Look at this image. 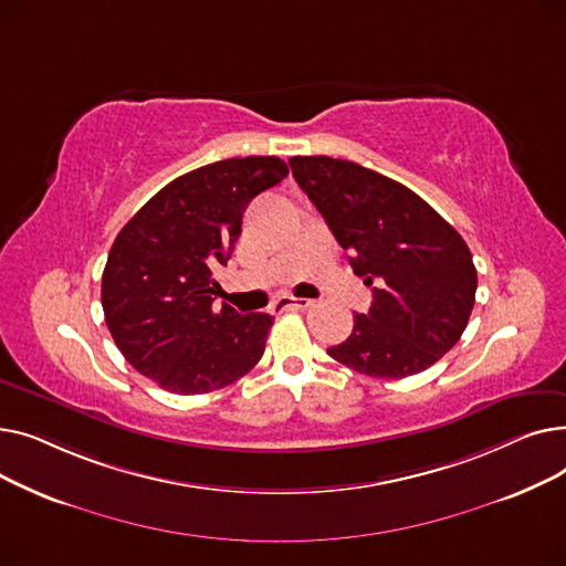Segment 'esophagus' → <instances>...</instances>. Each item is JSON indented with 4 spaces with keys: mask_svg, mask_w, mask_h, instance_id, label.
Returning a JSON list of instances; mask_svg holds the SVG:
<instances>
[{
    "mask_svg": "<svg viewBox=\"0 0 566 566\" xmlns=\"http://www.w3.org/2000/svg\"><path fill=\"white\" fill-rule=\"evenodd\" d=\"M312 305V301H307V298H293V295H286V298H282V301H277V310H307Z\"/></svg>",
    "mask_w": 566,
    "mask_h": 566,
    "instance_id": "obj_1",
    "label": "esophagus"
}]
</instances>
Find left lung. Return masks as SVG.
<instances>
[{"instance_id": "1", "label": "left lung", "mask_w": 566, "mask_h": 566, "mask_svg": "<svg viewBox=\"0 0 566 566\" xmlns=\"http://www.w3.org/2000/svg\"><path fill=\"white\" fill-rule=\"evenodd\" d=\"M293 178L350 252L374 291L331 358L374 378H406L436 365L463 335L478 271L461 233L433 208L374 169L328 156H295Z\"/></svg>"}]
</instances>
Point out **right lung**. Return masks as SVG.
<instances>
[{"label": "right lung", "mask_w": 566, "mask_h": 566, "mask_svg": "<svg viewBox=\"0 0 566 566\" xmlns=\"http://www.w3.org/2000/svg\"><path fill=\"white\" fill-rule=\"evenodd\" d=\"M289 174L275 156L229 158L174 178L114 238L101 301L124 358L174 395H203L245 376L273 316L213 305L250 201Z\"/></svg>", "instance_id": "right-lung-1"}]
</instances>
